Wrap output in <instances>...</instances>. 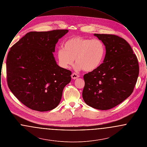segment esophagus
Returning a JSON list of instances; mask_svg holds the SVG:
<instances>
[{
    "label": "esophagus",
    "mask_w": 147,
    "mask_h": 147,
    "mask_svg": "<svg viewBox=\"0 0 147 147\" xmlns=\"http://www.w3.org/2000/svg\"><path fill=\"white\" fill-rule=\"evenodd\" d=\"M71 78H72L73 79H77L78 78H79V75H78L77 73H73V74H71Z\"/></svg>",
    "instance_id": "1"
}]
</instances>
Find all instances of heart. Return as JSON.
I'll list each match as a JSON object with an SVG mask.
<instances>
[{
	"label": "heart",
	"instance_id": "heart-1",
	"mask_svg": "<svg viewBox=\"0 0 147 147\" xmlns=\"http://www.w3.org/2000/svg\"><path fill=\"white\" fill-rule=\"evenodd\" d=\"M106 48L102 41L74 36L63 44V49H58L57 57L59 65L67 68L73 64L74 59L77 68L87 73L97 70L105 58Z\"/></svg>",
	"mask_w": 147,
	"mask_h": 147
}]
</instances>
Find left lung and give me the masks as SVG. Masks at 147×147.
Here are the masks:
<instances>
[{"instance_id": "left-lung-1", "label": "left lung", "mask_w": 147, "mask_h": 147, "mask_svg": "<svg viewBox=\"0 0 147 147\" xmlns=\"http://www.w3.org/2000/svg\"><path fill=\"white\" fill-rule=\"evenodd\" d=\"M104 43L106 55L98 69L84 76L83 98L92 107L106 110L133 92L139 75L137 58L131 46L118 36L94 34Z\"/></svg>"}]
</instances>
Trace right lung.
I'll list each match as a JSON object with an SVG mask.
<instances>
[{
  "mask_svg": "<svg viewBox=\"0 0 147 147\" xmlns=\"http://www.w3.org/2000/svg\"><path fill=\"white\" fill-rule=\"evenodd\" d=\"M68 32L56 30L30 32L7 54L8 86L15 96L38 111L54 109L59 104L71 72L60 67L53 55L56 43Z\"/></svg>",
  "mask_w": 147,
  "mask_h": 147,
  "instance_id": "obj_1",
  "label": "right lung"
}]
</instances>
